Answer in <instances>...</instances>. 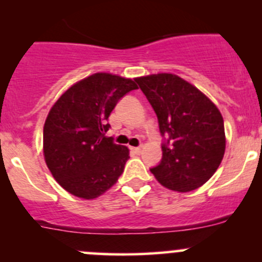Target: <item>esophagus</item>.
<instances>
[{"instance_id": "1", "label": "esophagus", "mask_w": 262, "mask_h": 262, "mask_svg": "<svg viewBox=\"0 0 262 262\" xmlns=\"http://www.w3.org/2000/svg\"><path fill=\"white\" fill-rule=\"evenodd\" d=\"M130 149L133 150L134 153H137V155H139V153L142 152V147H132Z\"/></svg>"}]
</instances>
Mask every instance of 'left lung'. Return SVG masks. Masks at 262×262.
<instances>
[{
	"mask_svg": "<svg viewBox=\"0 0 262 262\" xmlns=\"http://www.w3.org/2000/svg\"><path fill=\"white\" fill-rule=\"evenodd\" d=\"M158 118L162 160L150 168L162 186L179 192L198 189L214 175L223 160L226 133L215 104L194 84L172 73L137 77Z\"/></svg>",
	"mask_w": 262,
	"mask_h": 262,
	"instance_id": "1",
	"label": "left lung"
}]
</instances>
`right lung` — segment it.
Segmentation results:
<instances>
[{
    "instance_id": "1",
    "label": "right lung",
    "mask_w": 262,
    "mask_h": 262,
    "mask_svg": "<svg viewBox=\"0 0 262 262\" xmlns=\"http://www.w3.org/2000/svg\"><path fill=\"white\" fill-rule=\"evenodd\" d=\"M138 86L132 78L99 72L73 83L50 107L43 132L47 166L58 184L91 200L116 184L129 158L115 144L107 118L116 102Z\"/></svg>"
}]
</instances>
